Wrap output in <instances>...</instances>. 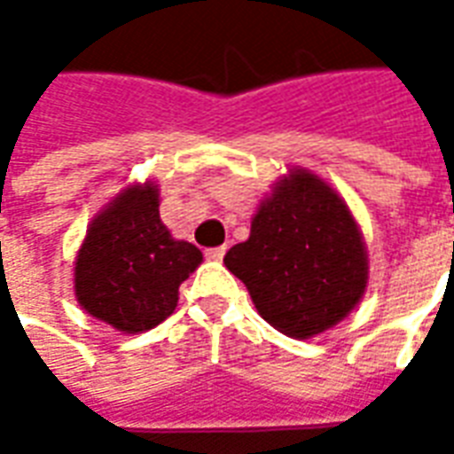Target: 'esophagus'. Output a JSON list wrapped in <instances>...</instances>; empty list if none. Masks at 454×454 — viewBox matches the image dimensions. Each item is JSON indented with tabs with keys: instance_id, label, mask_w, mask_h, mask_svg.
I'll list each match as a JSON object with an SVG mask.
<instances>
[{
	"instance_id": "obj_1",
	"label": "esophagus",
	"mask_w": 454,
	"mask_h": 454,
	"mask_svg": "<svg viewBox=\"0 0 454 454\" xmlns=\"http://www.w3.org/2000/svg\"><path fill=\"white\" fill-rule=\"evenodd\" d=\"M223 255H226V246L208 247V250H207V257L211 260V262H218V260H223Z\"/></svg>"
}]
</instances>
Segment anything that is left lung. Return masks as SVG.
<instances>
[{"mask_svg": "<svg viewBox=\"0 0 454 454\" xmlns=\"http://www.w3.org/2000/svg\"><path fill=\"white\" fill-rule=\"evenodd\" d=\"M223 262L247 286L257 314L296 340L340 324L370 279L360 223L345 199L306 168L277 179L247 240L231 247Z\"/></svg>", "mask_w": 454, "mask_h": 454, "instance_id": "1", "label": "left lung"}]
</instances>
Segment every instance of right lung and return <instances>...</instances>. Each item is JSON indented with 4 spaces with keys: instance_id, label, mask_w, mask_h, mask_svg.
Masks as SVG:
<instances>
[{
    "instance_id": "add662e5",
    "label": "right lung",
    "mask_w": 454,
    "mask_h": 454,
    "mask_svg": "<svg viewBox=\"0 0 454 454\" xmlns=\"http://www.w3.org/2000/svg\"><path fill=\"white\" fill-rule=\"evenodd\" d=\"M201 250L160 221V187L130 182L92 218L74 257V299L119 333H145L177 306Z\"/></svg>"
}]
</instances>
